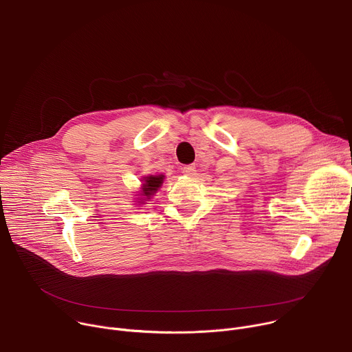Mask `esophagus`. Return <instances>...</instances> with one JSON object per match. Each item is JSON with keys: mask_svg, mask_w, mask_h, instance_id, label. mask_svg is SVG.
I'll return each mask as SVG.
<instances>
[{"mask_svg": "<svg viewBox=\"0 0 352 352\" xmlns=\"http://www.w3.org/2000/svg\"><path fill=\"white\" fill-rule=\"evenodd\" d=\"M182 173L186 177H195L196 175V168H195V166H185V167H182Z\"/></svg>", "mask_w": 352, "mask_h": 352, "instance_id": "34e87169", "label": "esophagus"}]
</instances>
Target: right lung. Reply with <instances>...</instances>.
<instances>
[{"label": "right lung", "instance_id": "add662e5", "mask_svg": "<svg viewBox=\"0 0 352 352\" xmlns=\"http://www.w3.org/2000/svg\"><path fill=\"white\" fill-rule=\"evenodd\" d=\"M164 178H166L164 174L142 177V179H140L142 186H140V190H139L140 197H138L136 202L139 205H143L144 202H148V199H152V196H155V193H157V190L162 188V185L164 182Z\"/></svg>", "mask_w": 352, "mask_h": 352}]
</instances>
